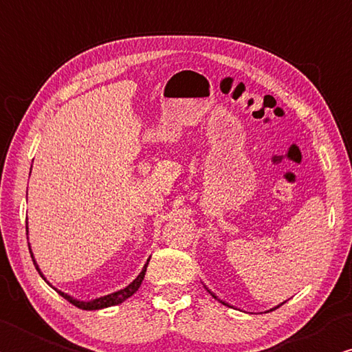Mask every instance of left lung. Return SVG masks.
Here are the masks:
<instances>
[{"label": "left lung", "mask_w": 352, "mask_h": 352, "mask_svg": "<svg viewBox=\"0 0 352 352\" xmlns=\"http://www.w3.org/2000/svg\"><path fill=\"white\" fill-rule=\"evenodd\" d=\"M282 305H283V303H282ZM278 306H280V305H278ZM278 306H277V308H278Z\"/></svg>", "instance_id": "left-lung-1"}]
</instances>
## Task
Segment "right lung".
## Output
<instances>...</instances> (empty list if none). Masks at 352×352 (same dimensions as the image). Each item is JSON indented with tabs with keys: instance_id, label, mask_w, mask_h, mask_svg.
I'll use <instances>...</instances> for the list:
<instances>
[{
	"instance_id": "add662e5",
	"label": "right lung",
	"mask_w": 352,
	"mask_h": 352,
	"mask_svg": "<svg viewBox=\"0 0 352 352\" xmlns=\"http://www.w3.org/2000/svg\"><path fill=\"white\" fill-rule=\"evenodd\" d=\"M25 223H28V221H25ZM25 232H28V226H25ZM32 260H34V254H32ZM148 263H149V261H148ZM148 263L144 265L143 271L140 272V276H138L135 280H133V282H132L131 285H127V286L124 287V289H120V291H117V292L109 294V296H104V297H100V298L91 300V302H80V300H75L74 297H70V296H67V294L61 292V291H58V289H56V292H58L61 297H65L69 303H72L74 306H76V308H80V309H87V311L101 309V308H107V306H113V305L123 303L126 298H129L131 296H133V294H135V292L138 291V287H140V285H142L143 278H144L146 267H148ZM34 265H35V267H36V271L40 272V267H38V265H36V261H35V260H34ZM40 276L43 277V274H41V272H40ZM43 278H44V277H43Z\"/></svg>"
}]
</instances>
